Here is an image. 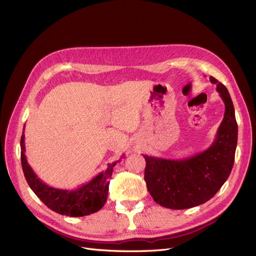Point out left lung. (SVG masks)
I'll list each match as a JSON object with an SVG mask.
<instances>
[{
    "label": "left lung",
    "instance_id": "obj_1",
    "mask_svg": "<svg viewBox=\"0 0 256 256\" xmlns=\"http://www.w3.org/2000/svg\"><path fill=\"white\" fill-rule=\"evenodd\" d=\"M216 84L224 103V115L209 148L192 157L172 160L144 155L148 191L160 206L184 210L202 204L220 191L228 179L238 146V122L230 94L224 84Z\"/></svg>",
    "mask_w": 256,
    "mask_h": 256
}]
</instances>
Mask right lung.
I'll list each match as a JSON object with an SVG mask.
<instances>
[{
	"instance_id": "1",
	"label": "right lung",
	"mask_w": 256,
	"mask_h": 256,
	"mask_svg": "<svg viewBox=\"0 0 256 256\" xmlns=\"http://www.w3.org/2000/svg\"><path fill=\"white\" fill-rule=\"evenodd\" d=\"M24 138L25 135L23 132L21 137V164L23 173L28 186L45 206L56 213L70 217L90 215L101 209L108 200L110 179L114 166L120 162V159L112 164H108L103 172L76 190H62L47 186L36 175L34 170L27 162Z\"/></svg>"
}]
</instances>
